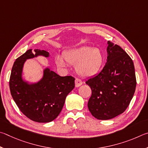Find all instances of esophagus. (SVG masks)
<instances>
[{"instance_id":"1","label":"esophagus","mask_w":148,"mask_h":148,"mask_svg":"<svg viewBox=\"0 0 148 148\" xmlns=\"http://www.w3.org/2000/svg\"><path fill=\"white\" fill-rule=\"evenodd\" d=\"M75 83L76 87H79L80 86H81V85L82 84V81L81 79L77 78L75 79Z\"/></svg>"}]
</instances>
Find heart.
<instances>
[{"mask_svg":"<svg viewBox=\"0 0 148 148\" xmlns=\"http://www.w3.org/2000/svg\"><path fill=\"white\" fill-rule=\"evenodd\" d=\"M63 58L68 64L75 65L76 72L82 77H91L97 74L104 63V55L101 51L86 45L66 51L63 53ZM64 61L60 57L56 58L60 66H66Z\"/></svg>","mask_w":148,"mask_h":148,"instance_id":"obj_1","label":"heart"}]
</instances>
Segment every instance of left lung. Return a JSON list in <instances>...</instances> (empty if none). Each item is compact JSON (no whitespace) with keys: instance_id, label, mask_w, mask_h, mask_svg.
Wrapping results in <instances>:
<instances>
[{"instance_id":"1","label":"left lung","mask_w":148,"mask_h":148,"mask_svg":"<svg viewBox=\"0 0 148 148\" xmlns=\"http://www.w3.org/2000/svg\"><path fill=\"white\" fill-rule=\"evenodd\" d=\"M107 60L99 74L86 82L92 90L88 107L98 120H110L125 111L133 97L136 80L133 62L118 45L108 41Z\"/></svg>"}]
</instances>
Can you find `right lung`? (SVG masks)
I'll return each mask as SVG.
<instances>
[{
	"mask_svg": "<svg viewBox=\"0 0 148 148\" xmlns=\"http://www.w3.org/2000/svg\"><path fill=\"white\" fill-rule=\"evenodd\" d=\"M48 57L47 51L29 49L17 58L13 65L10 78L11 95L18 108L30 120L39 123L54 120L60 113L65 100L75 87V78L60 77L46 68L40 81L28 84L22 79L23 67L26 60L38 56Z\"/></svg>",
	"mask_w": 148,
	"mask_h": 148,
	"instance_id": "add662e5",
	"label": "right lung"
}]
</instances>
